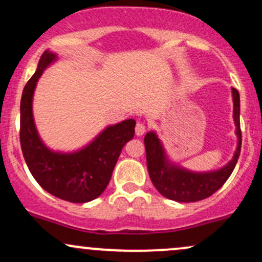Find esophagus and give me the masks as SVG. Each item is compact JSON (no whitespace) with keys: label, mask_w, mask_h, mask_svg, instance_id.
Listing matches in <instances>:
<instances>
[{"label":"esophagus","mask_w":262,"mask_h":262,"mask_svg":"<svg viewBox=\"0 0 262 262\" xmlns=\"http://www.w3.org/2000/svg\"><path fill=\"white\" fill-rule=\"evenodd\" d=\"M145 130H146L145 124H144L143 122H138L137 125H135V134H137L138 137H140V135L145 133Z\"/></svg>","instance_id":"obj_1"}]
</instances>
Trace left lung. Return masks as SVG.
<instances>
[{"label":"left lung","instance_id":"left-lung-1","mask_svg":"<svg viewBox=\"0 0 262 262\" xmlns=\"http://www.w3.org/2000/svg\"><path fill=\"white\" fill-rule=\"evenodd\" d=\"M233 95V118L235 123L237 146L233 159L219 170L207 172H194L173 164L167 158L161 140L154 130L146 133L144 138L149 176L152 185L164 197L176 202H197L212 196L229 179L235 167L242 149V130H240V96L237 90L231 89Z\"/></svg>","mask_w":262,"mask_h":262}]
</instances>
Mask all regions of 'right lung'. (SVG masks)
<instances>
[{
  "label": "right lung",
  "mask_w": 262,
  "mask_h": 262,
  "mask_svg": "<svg viewBox=\"0 0 262 262\" xmlns=\"http://www.w3.org/2000/svg\"><path fill=\"white\" fill-rule=\"evenodd\" d=\"M58 55L45 50L20 98L19 139L29 171L45 191L60 200L85 203L101 196L110 183L123 146L133 139L135 121L104 128L91 143L73 152L54 151L43 143L33 118V95L39 77Z\"/></svg>",
  "instance_id": "1"
}]
</instances>
